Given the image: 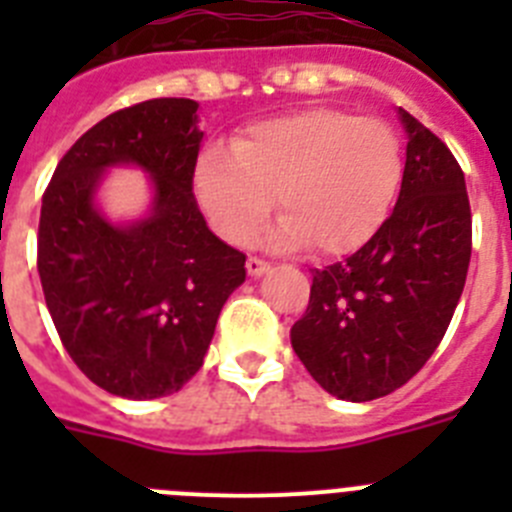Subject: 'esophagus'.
Masks as SVG:
<instances>
[{
  "mask_svg": "<svg viewBox=\"0 0 512 512\" xmlns=\"http://www.w3.org/2000/svg\"><path fill=\"white\" fill-rule=\"evenodd\" d=\"M246 269H248V274H251V277H264L266 271H269V264H266V261H261V259H256V256H251V259L246 261Z\"/></svg>",
  "mask_w": 512,
  "mask_h": 512,
  "instance_id": "1",
  "label": "esophagus"
}]
</instances>
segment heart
Instances as JSON below:
<instances>
[{
    "mask_svg": "<svg viewBox=\"0 0 512 512\" xmlns=\"http://www.w3.org/2000/svg\"><path fill=\"white\" fill-rule=\"evenodd\" d=\"M402 179L400 138L377 117L312 107L248 128L194 166V194L220 238L246 243L277 207V248L341 256L384 223Z\"/></svg>",
    "mask_w": 512,
    "mask_h": 512,
    "instance_id": "1",
    "label": "heart"
}]
</instances>
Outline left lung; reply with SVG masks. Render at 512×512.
<instances>
[{"label":"left lung","instance_id":"8db88e82","mask_svg":"<svg viewBox=\"0 0 512 512\" xmlns=\"http://www.w3.org/2000/svg\"><path fill=\"white\" fill-rule=\"evenodd\" d=\"M408 135L395 210L346 261L312 274L292 348L338 400L390 395L431 359L467 282L472 212L464 171L431 130L397 107Z\"/></svg>","mask_w":512,"mask_h":512}]
</instances>
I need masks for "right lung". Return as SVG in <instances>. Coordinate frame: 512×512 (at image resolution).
<instances>
[{"mask_svg":"<svg viewBox=\"0 0 512 512\" xmlns=\"http://www.w3.org/2000/svg\"><path fill=\"white\" fill-rule=\"evenodd\" d=\"M194 99H148L76 140L45 189L38 271L63 346L97 387L125 400L174 395L200 372L246 256L207 228L192 194L205 133ZM112 168L149 176L152 202L112 221L98 189Z\"/></svg>","mask_w":512,"mask_h":512,"instance_id":"add662e5","label":"right lung"}]
</instances>
